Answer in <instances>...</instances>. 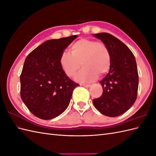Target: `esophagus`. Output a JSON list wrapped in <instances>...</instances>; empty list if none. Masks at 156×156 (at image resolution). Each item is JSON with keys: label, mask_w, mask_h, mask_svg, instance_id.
Instances as JSON below:
<instances>
[{"label": "esophagus", "mask_w": 156, "mask_h": 156, "mask_svg": "<svg viewBox=\"0 0 156 156\" xmlns=\"http://www.w3.org/2000/svg\"><path fill=\"white\" fill-rule=\"evenodd\" d=\"M81 86H84V87H86V88H88V87L91 86V84H81Z\"/></svg>", "instance_id": "esophagus-1"}]
</instances>
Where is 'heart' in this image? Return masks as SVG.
Wrapping results in <instances>:
<instances>
[{"mask_svg":"<svg viewBox=\"0 0 156 156\" xmlns=\"http://www.w3.org/2000/svg\"><path fill=\"white\" fill-rule=\"evenodd\" d=\"M70 53L61 54L60 64L64 74L69 78H74L81 66L84 67L76 78L78 82H91L98 74L103 76L110 69V50L102 42L88 38H80L71 45Z\"/></svg>","mask_w":156,"mask_h":156,"instance_id":"heart-1","label":"heart"}]
</instances>
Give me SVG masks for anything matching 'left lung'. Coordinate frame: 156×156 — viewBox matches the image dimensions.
<instances>
[{"instance_id": "left-lung-1", "label": "left lung", "mask_w": 156, "mask_h": 156, "mask_svg": "<svg viewBox=\"0 0 156 156\" xmlns=\"http://www.w3.org/2000/svg\"><path fill=\"white\" fill-rule=\"evenodd\" d=\"M94 36L109 47L112 64L100 82L102 94L93 100V104L102 114L116 117L128 110L137 98L139 78L136 59L128 47L113 35L102 32Z\"/></svg>"}]
</instances>
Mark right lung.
<instances>
[{"label":"right lung","mask_w":156,"mask_h":156,"mask_svg":"<svg viewBox=\"0 0 156 156\" xmlns=\"http://www.w3.org/2000/svg\"><path fill=\"white\" fill-rule=\"evenodd\" d=\"M77 35L49 40L28 54L20 74V96L31 113L42 119L58 116L79 86L64 74L60 56Z\"/></svg>","instance_id":"obj_1"}]
</instances>
